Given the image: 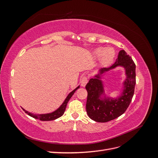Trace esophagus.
<instances>
[{
	"label": "esophagus",
	"mask_w": 158,
	"mask_h": 158,
	"mask_svg": "<svg viewBox=\"0 0 158 158\" xmlns=\"http://www.w3.org/2000/svg\"><path fill=\"white\" fill-rule=\"evenodd\" d=\"M88 83V79L87 77H85V76H84V77L82 78V79L80 80V84L81 85H82V87H85V85Z\"/></svg>",
	"instance_id": "34e87169"
}]
</instances>
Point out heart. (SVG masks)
Listing matches in <instances>:
<instances>
[{
  "instance_id": "heart-1",
  "label": "heart",
  "mask_w": 158,
  "mask_h": 158,
  "mask_svg": "<svg viewBox=\"0 0 158 158\" xmlns=\"http://www.w3.org/2000/svg\"><path fill=\"white\" fill-rule=\"evenodd\" d=\"M94 52L95 56L100 57V63L103 67H107L111 65L116 55L115 51L112 47H107L106 49L103 47H98L94 49Z\"/></svg>"
}]
</instances>
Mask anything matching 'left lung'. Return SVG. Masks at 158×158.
<instances>
[{
  "instance_id": "left-lung-1",
  "label": "left lung",
  "mask_w": 158,
  "mask_h": 158,
  "mask_svg": "<svg viewBox=\"0 0 158 158\" xmlns=\"http://www.w3.org/2000/svg\"><path fill=\"white\" fill-rule=\"evenodd\" d=\"M118 66L125 69L126 78L123 84V92L118 97H109L104 92L102 79L107 71ZM136 84V65L131 57L121 50L114 63L109 68L99 69L85 85L88 92L86 111L94 121L106 123L118 117L125 112L130 105Z\"/></svg>"
}]
</instances>
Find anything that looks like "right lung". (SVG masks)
Returning a JSON list of instances; mask_svg holds the SVG:
<instances>
[{
    "label": "right lung",
    "mask_w": 158,
    "mask_h": 158,
    "mask_svg": "<svg viewBox=\"0 0 158 158\" xmlns=\"http://www.w3.org/2000/svg\"><path fill=\"white\" fill-rule=\"evenodd\" d=\"M79 88H80V85H78L77 88H75L74 90L72 91V92L67 95V97L66 98V99H64V101L63 102V103H62V105H60V106L58 109H56L55 111H54L53 112L49 113H45V114H34V113H30V112H28L24 109H23V110L25 111L26 113H27L28 114V115H30V117L34 118H36V119H40V121H49L55 120V119L60 117L64 114V113L65 111V109H66V105H67L70 99L71 98L72 96H73V94H74V92Z\"/></svg>",
    "instance_id": "1"
}]
</instances>
